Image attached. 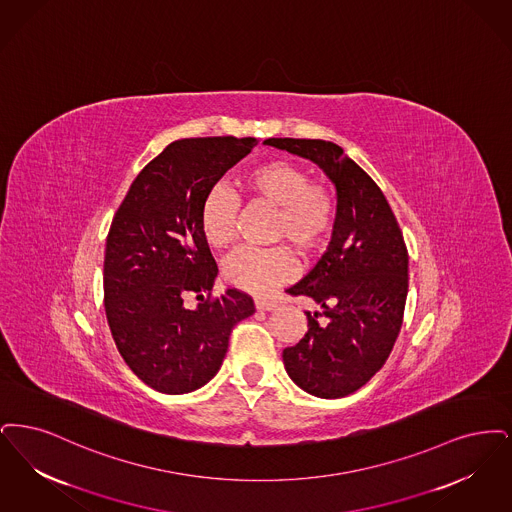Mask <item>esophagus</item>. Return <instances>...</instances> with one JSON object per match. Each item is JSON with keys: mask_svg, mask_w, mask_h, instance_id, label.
I'll return each instance as SVG.
<instances>
[{"mask_svg": "<svg viewBox=\"0 0 512 512\" xmlns=\"http://www.w3.org/2000/svg\"><path fill=\"white\" fill-rule=\"evenodd\" d=\"M275 308H277V304L271 300H266V298L256 300V310H260V312H273Z\"/></svg>", "mask_w": 512, "mask_h": 512, "instance_id": "1", "label": "esophagus"}]
</instances>
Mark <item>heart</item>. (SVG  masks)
<instances>
[{
    "instance_id": "b5f03b06",
    "label": "heart",
    "mask_w": 512,
    "mask_h": 512,
    "mask_svg": "<svg viewBox=\"0 0 512 512\" xmlns=\"http://www.w3.org/2000/svg\"><path fill=\"white\" fill-rule=\"evenodd\" d=\"M241 185L254 202L277 208L273 239L289 243L302 258H310L333 231V195L315 185L310 174L287 160H267L241 178ZM239 204L229 189L216 185L200 208V233L206 245L223 250L235 241ZM294 262L285 248H241L223 262V279L250 294H266L289 281Z\"/></svg>"
}]
</instances>
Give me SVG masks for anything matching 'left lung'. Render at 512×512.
Here are the masks:
<instances>
[{
	"instance_id": "1",
	"label": "left lung",
	"mask_w": 512,
	"mask_h": 512,
	"mask_svg": "<svg viewBox=\"0 0 512 512\" xmlns=\"http://www.w3.org/2000/svg\"><path fill=\"white\" fill-rule=\"evenodd\" d=\"M264 143L317 164L336 191L327 252L287 289L294 296H310L323 312H306L308 333L283 350V363L304 392L325 400L344 398L386 363L400 334L409 287L400 225L377 183L342 147L290 137Z\"/></svg>"
}]
</instances>
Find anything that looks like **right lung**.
Listing matches in <instances>:
<instances>
[{"instance_id": "right-lung-1", "label": "right lung", "mask_w": 512, "mask_h": 512, "mask_svg": "<svg viewBox=\"0 0 512 512\" xmlns=\"http://www.w3.org/2000/svg\"><path fill=\"white\" fill-rule=\"evenodd\" d=\"M254 137H193L170 143L134 179L112 218L105 248V312L116 348L147 386L189 394L216 377L233 327L252 298L225 289L187 310V292L214 287L218 267L200 233L208 191L245 158Z\"/></svg>"}]
</instances>
